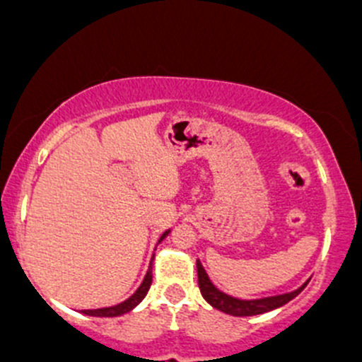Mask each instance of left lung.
<instances>
[{
	"mask_svg": "<svg viewBox=\"0 0 362 362\" xmlns=\"http://www.w3.org/2000/svg\"><path fill=\"white\" fill-rule=\"evenodd\" d=\"M197 271H198V286H200L202 295H204L205 300L209 302L216 309L223 310V313L231 314V316H255V314L267 313V310H273L276 307L285 305L286 302H290L291 298L297 297L302 290L305 288L307 281L300 288L290 293L276 295V297H266V298H257V300H240V298L231 297V295L223 293L221 290H217L212 285V281L209 279L207 273L202 267L200 260H197Z\"/></svg>",
	"mask_w": 362,
	"mask_h": 362,
	"instance_id": "8db88e82",
	"label": "left lung"
}]
</instances>
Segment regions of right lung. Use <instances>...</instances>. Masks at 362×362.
I'll return each mask as SVG.
<instances>
[{
	"instance_id": "obj_1",
	"label": "right lung",
	"mask_w": 362,
	"mask_h": 362,
	"mask_svg": "<svg viewBox=\"0 0 362 362\" xmlns=\"http://www.w3.org/2000/svg\"><path fill=\"white\" fill-rule=\"evenodd\" d=\"M165 235H167V231L162 235L160 242L164 240ZM150 285H151V267L148 269V273H146L145 279H143L141 286H139V288L136 290L134 293L127 298V300H124L122 304H117L114 307H103V309H88V310H83V313L88 314V316H98V317H114V316H120V314L129 313L131 309H134V307L138 305L143 298H145L146 291L150 290Z\"/></svg>"
}]
</instances>
